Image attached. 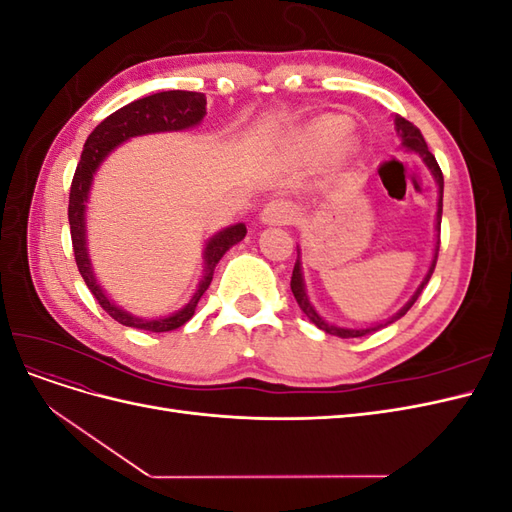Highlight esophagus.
Returning a JSON list of instances; mask_svg holds the SVG:
<instances>
[{
	"label": "esophagus",
	"mask_w": 512,
	"mask_h": 512,
	"mask_svg": "<svg viewBox=\"0 0 512 512\" xmlns=\"http://www.w3.org/2000/svg\"><path fill=\"white\" fill-rule=\"evenodd\" d=\"M297 220V207L288 200H271L260 211V222L269 226H288Z\"/></svg>",
	"instance_id": "obj_1"
}]
</instances>
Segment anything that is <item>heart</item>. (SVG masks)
Here are the masks:
<instances>
[{
    "label": "heart",
    "instance_id": "b5f03b06",
    "mask_svg": "<svg viewBox=\"0 0 512 512\" xmlns=\"http://www.w3.org/2000/svg\"><path fill=\"white\" fill-rule=\"evenodd\" d=\"M350 123L344 117H318L312 123H307L299 136V149L305 158H324L331 153L335 168H344L352 162L359 151L356 138L348 134Z\"/></svg>",
    "mask_w": 512,
    "mask_h": 512
}]
</instances>
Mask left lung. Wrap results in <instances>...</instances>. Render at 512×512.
Here are the masks:
<instances>
[{
	"label": "left lung",
	"instance_id": "obj_1",
	"mask_svg": "<svg viewBox=\"0 0 512 512\" xmlns=\"http://www.w3.org/2000/svg\"><path fill=\"white\" fill-rule=\"evenodd\" d=\"M395 130H397V136L401 138V147L404 149H408V151H412V153H416L418 158L423 160V164L429 168V173L433 175V179H436V185H438V211H436V245H433V258H431V262H429V269H427V273H425V277H423V282L418 284V288L414 290V294L412 297L408 299V303L399 309L397 314H393L391 318H386V320H382V322H376V324H369V327H337V324H331L329 320H324L318 312H316V307L309 303V297H307V290H305V277H303V267H301V250H299V245H297V250H299V258H297V262H294V269H292V280H290V290H292V294H294V299H297V303H299V307H301V312L309 318V322L312 324H316V327L320 329V331H324V333H329V335H337V337H344V339H350V337H363V335H367V333H374V331H378V329H382V327H386V324H393L395 320H399L401 316H404L408 309L414 305V301L421 297V292H423V288L427 286V282H429V277H431V273H433V269H436V260H438V250H440V224H442V194H444V177H442V170H440V166H438V162H436V158H433V153L427 149V143H425V138H423V134H421V130H418L414 123H410L408 119H404V117H399V115H395Z\"/></svg>",
	"mask_w": 512,
	"mask_h": 512
}]
</instances>
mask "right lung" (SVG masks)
Here are the masks:
<instances>
[{
  "mask_svg": "<svg viewBox=\"0 0 512 512\" xmlns=\"http://www.w3.org/2000/svg\"><path fill=\"white\" fill-rule=\"evenodd\" d=\"M207 115V98L198 91H160V94H151L147 98L134 100L126 104L113 115H108L100 126L87 136L81 162L76 166V173L72 179L70 188V205H68V222H70V235H72V247L76 267L81 271V277L85 280L91 294L98 299L104 312L115 318L123 327L141 329L149 333H166L183 327L194 312L196 305L203 297L205 290L209 288L213 280L215 265L222 260V256L230 250L232 245H237L245 237V224H232L224 230L215 232L213 237L207 239L203 250V275L196 286V292L192 299L185 303L177 312L160 316V318H141L134 316L132 312L119 307L106 290L100 286L94 265L89 258L87 247V203L89 192L94 185V177L102 162L111 156V153L134 136H147V134H162V132H181L200 126V121Z\"/></svg>",
  "mask_w": 512,
  "mask_h": 512,
  "instance_id": "right-lung-1",
  "label": "right lung"
}]
</instances>
